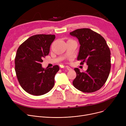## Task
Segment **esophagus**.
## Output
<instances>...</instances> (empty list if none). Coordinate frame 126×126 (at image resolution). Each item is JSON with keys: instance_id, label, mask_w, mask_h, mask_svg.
<instances>
[{"instance_id": "esophagus-1", "label": "esophagus", "mask_w": 126, "mask_h": 126, "mask_svg": "<svg viewBox=\"0 0 126 126\" xmlns=\"http://www.w3.org/2000/svg\"><path fill=\"white\" fill-rule=\"evenodd\" d=\"M65 68H66L68 70H72V69H71L70 67L68 66H65Z\"/></svg>"}]
</instances>
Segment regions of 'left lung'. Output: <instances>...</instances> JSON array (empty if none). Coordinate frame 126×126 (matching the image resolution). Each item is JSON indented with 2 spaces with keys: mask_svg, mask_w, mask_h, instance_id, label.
Listing matches in <instances>:
<instances>
[{
  "mask_svg": "<svg viewBox=\"0 0 126 126\" xmlns=\"http://www.w3.org/2000/svg\"><path fill=\"white\" fill-rule=\"evenodd\" d=\"M76 37L80 44L77 58L81 64L85 62L87 70L81 72L75 68L77 76L72 82L74 87L83 92H95L101 89L106 82L111 69V52L105 39L89 29H77L70 32Z\"/></svg>",
  "mask_w": 126,
  "mask_h": 126,
  "instance_id": "8db88e82",
  "label": "left lung"
}]
</instances>
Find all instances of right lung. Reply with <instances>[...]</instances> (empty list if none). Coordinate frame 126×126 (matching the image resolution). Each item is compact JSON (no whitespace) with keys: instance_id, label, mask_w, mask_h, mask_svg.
Instances as JSON below:
<instances>
[{"instance_id":"obj_1","label":"right lung","mask_w":126,"mask_h":126,"mask_svg":"<svg viewBox=\"0 0 126 126\" xmlns=\"http://www.w3.org/2000/svg\"><path fill=\"white\" fill-rule=\"evenodd\" d=\"M54 35L39 34L31 36L19 46L15 59V69L18 81L28 93L41 95L54 87L58 65L44 68L43 59L49 52Z\"/></svg>"}]
</instances>
